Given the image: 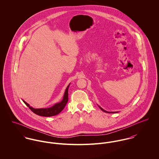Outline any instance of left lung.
<instances>
[{
    "label": "left lung",
    "instance_id": "left-lung-1",
    "mask_svg": "<svg viewBox=\"0 0 159 159\" xmlns=\"http://www.w3.org/2000/svg\"><path fill=\"white\" fill-rule=\"evenodd\" d=\"M99 107V106H98ZM99 108L103 111H104V112H105V113H117V112H108V111H105V110H104L102 108H101L100 107H99Z\"/></svg>",
    "mask_w": 159,
    "mask_h": 159
}]
</instances>
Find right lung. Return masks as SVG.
<instances>
[{
    "instance_id": "obj_1",
    "label": "right lung",
    "mask_w": 159,
    "mask_h": 159,
    "mask_svg": "<svg viewBox=\"0 0 159 159\" xmlns=\"http://www.w3.org/2000/svg\"><path fill=\"white\" fill-rule=\"evenodd\" d=\"M70 84H68L67 88L66 89L62 100L61 102L55 104L54 106H52L51 108L36 109V108H34L32 107H30L25 101H24V100L23 101L33 113H34L37 115L42 116H45V117H50V116H53L57 115V114L60 113L63 110V109L65 108L66 104L68 102V90Z\"/></svg>"
}]
</instances>
